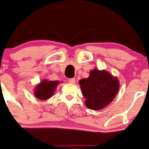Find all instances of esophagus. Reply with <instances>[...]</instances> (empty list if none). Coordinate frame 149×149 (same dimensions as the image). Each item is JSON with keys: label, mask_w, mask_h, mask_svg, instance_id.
<instances>
[{"label": "esophagus", "mask_w": 149, "mask_h": 149, "mask_svg": "<svg viewBox=\"0 0 149 149\" xmlns=\"http://www.w3.org/2000/svg\"><path fill=\"white\" fill-rule=\"evenodd\" d=\"M69 83H71V84H74V83H76V79L75 78L69 79Z\"/></svg>", "instance_id": "1"}]
</instances>
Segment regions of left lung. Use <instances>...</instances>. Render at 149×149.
Wrapping results in <instances>:
<instances>
[{
  "mask_svg": "<svg viewBox=\"0 0 149 149\" xmlns=\"http://www.w3.org/2000/svg\"><path fill=\"white\" fill-rule=\"evenodd\" d=\"M86 106L90 109L100 110L107 106L118 93L119 82L106 70L95 69L89 77L79 81Z\"/></svg>",
  "mask_w": 149,
  "mask_h": 149,
  "instance_id": "8db88e82",
  "label": "left lung"
}]
</instances>
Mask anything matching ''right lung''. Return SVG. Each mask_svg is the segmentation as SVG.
Segmentation results:
<instances>
[{"instance_id": "obj_1", "label": "right lung", "mask_w": 149, "mask_h": 149, "mask_svg": "<svg viewBox=\"0 0 149 149\" xmlns=\"http://www.w3.org/2000/svg\"><path fill=\"white\" fill-rule=\"evenodd\" d=\"M59 83V81H49L46 79L41 81L40 83L35 88V96L40 100H48L53 95Z\"/></svg>"}]
</instances>
